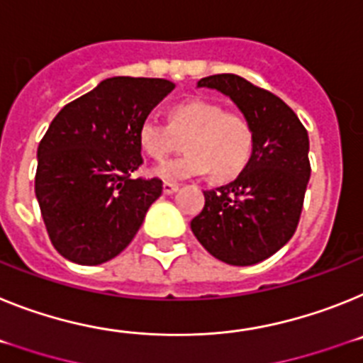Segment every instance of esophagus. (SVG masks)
Masks as SVG:
<instances>
[{"label": "esophagus", "mask_w": 363, "mask_h": 363, "mask_svg": "<svg viewBox=\"0 0 363 363\" xmlns=\"http://www.w3.org/2000/svg\"><path fill=\"white\" fill-rule=\"evenodd\" d=\"M162 190H164V194L166 195H172V194H175V191L179 190V184H175V182H164L162 184Z\"/></svg>", "instance_id": "obj_1"}]
</instances>
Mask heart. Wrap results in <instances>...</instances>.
Returning a JSON list of instances; mask_svg holds the SVG:
<instances>
[{
  "label": "heart",
  "mask_w": 363,
  "mask_h": 363,
  "mask_svg": "<svg viewBox=\"0 0 363 363\" xmlns=\"http://www.w3.org/2000/svg\"><path fill=\"white\" fill-rule=\"evenodd\" d=\"M173 133L188 137V153L166 160L153 169L157 177L182 181L210 172L213 181L226 182L245 172L254 153V125L242 113L226 111L210 100H186L169 111V128L155 118L138 125V144L150 159L162 160L173 146Z\"/></svg>",
  "instance_id": "obj_1"
}]
</instances>
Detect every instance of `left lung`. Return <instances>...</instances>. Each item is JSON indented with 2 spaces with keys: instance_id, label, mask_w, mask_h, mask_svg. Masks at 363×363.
Here are the masks:
<instances>
[{
  "instance_id": "left-lung-1",
  "label": "left lung",
  "mask_w": 363,
  "mask_h": 363,
  "mask_svg": "<svg viewBox=\"0 0 363 363\" xmlns=\"http://www.w3.org/2000/svg\"><path fill=\"white\" fill-rule=\"evenodd\" d=\"M197 86L234 100L254 125L256 144L235 181L204 191L191 232L219 261L256 264L285 247L298 228L311 177L307 129L279 96L238 74L201 78Z\"/></svg>"
}]
</instances>
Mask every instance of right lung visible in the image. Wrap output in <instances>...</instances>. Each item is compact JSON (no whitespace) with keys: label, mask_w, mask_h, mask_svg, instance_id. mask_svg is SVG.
I'll list each match as a JSON object with an SVG mask.
<instances>
[{"label":"right lung","mask_w":363,"mask_h":363,"mask_svg":"<svg viewBox=\"0 0 363 363\" xmlns=\"http://www.w3.org/2000/svg\"><path fill=\"white\" fill-rule=\"evenodd\" d=\"M164 78L113 77L72 100L38 146L34 191L52 247L78 264L106 263L133 241L162 194L143 166L138 125L173 91Z\"/></svg>","instance_id":"right-lung-1"}]
</instances>
